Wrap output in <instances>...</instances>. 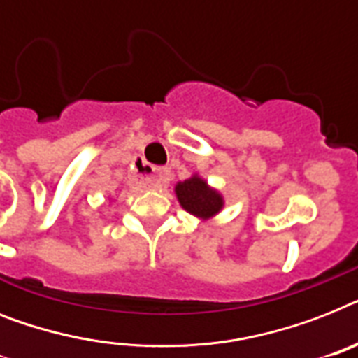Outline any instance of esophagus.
Masks as SVG:
<instances>
[{
  "mask_svg": "<svg viewBox=\"0 0 358 358\" xmlns=\"http://www.w3.org/2000/svg\"><path fill=\"white\" fill-rule=\"evenodd\" d=\"M167 184H169V169H156L152 178H149V182H147V185L152 189L167 187Z\"/></svg>",
  "mask_w": 358,
  "mask_h": 358,
  "instance_id": "1",
  "label": "esophagus"
}]
</instances>
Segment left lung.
<instances>
[{
	"instance_id": "obj_1",
	"label": "left lung",
	"mask_w": 358,
	"mask_h": 358,
	"mask_svg": "<svg viewBox=\"0 0 358 358\" xmlns=\"http://www.w3.org/2000/svg\"><path fill=\"white\" fill-rule=\"evenodd\" d=\"M174 194L180 206L199 220H209L224 209V196L219 189L211 187L208 180H204L199 173H193L184 182L174 185Z\"/></svg>"
}]
</instances>
